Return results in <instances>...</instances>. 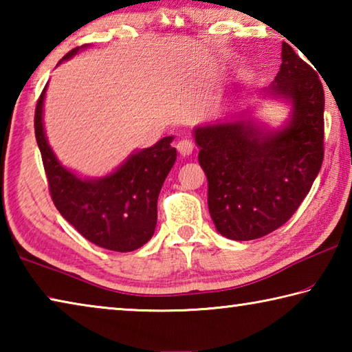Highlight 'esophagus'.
Wrapping results in <instances>:
<instances>
[{"instance_id": "1", "label": "esophagus", "mask_w": 352, "mask_h": 352, "mask_svg": "<svg viewBox=\"0 0 352 352\" xmlns=\"http://www.w3.org/2000/svg\"><path fill=\"white\" fill-rule=\"evenodd\" d=\"M177 148H178V152H180L182 157H189V155L194 151V144L190 140L184 138V140L177 142Z\"/></svg>"}]
</instances>
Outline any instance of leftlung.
<instances>
[{"label": "left lung", "mask_w": 352, "mask_h": 352, "mask_svg": "<svg viewBox=\"0 0 352 352\" xmlns=\"http://www.w3.org/2000/svg\"><path fill=\"white\" fill-rule=\"evenodd\" d=\"M281 68L262 99L289 105L278 129L256 119V107L194 129L208 178V208L222 236L253 241L294 216L323 163L324 91L315 71L283 43Z\"/></svg>", "instance_id": "obj_1"}]
</instances>
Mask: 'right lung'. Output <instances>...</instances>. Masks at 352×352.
Listing matches in <instances>:
<instances>
[{
	"instance_id": "1",
	"label": "right lung",
	"mask_w": 352,
	"mask_h": 352,
	"mask_svg": "<svg viewBox=\"0 0 352 352\" xmlns=\"http://www.w3.org/2000/svg\"><path fill=\"white\" fill-rule=\"evenodd\" d=\"M87 47H74L58 65ZM46 88L47 83L35 109V138L56 208L94 245L121 253L138 250L155 233L160 190L177 160L175 147L170 146L174 136L132 152L104 177H82L63 166L47 142L43 124Z\"/></svg>"
}]
</instances>
